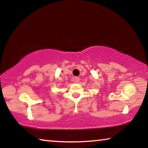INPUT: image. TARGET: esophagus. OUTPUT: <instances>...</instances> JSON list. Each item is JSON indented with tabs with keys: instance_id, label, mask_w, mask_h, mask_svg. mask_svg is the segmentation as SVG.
I'll use <instances>...</instances> for the list:
<instances>
[{
	"instance_id": "esophagus-1",
	"label": "esophagus",
	"mask_w": 148,
	"mask_h": 148,
	"mask_svg": "<svg viewBox=\"0 0 148 148\" xmlns=\"http://www.w3.org/2000/svg\"><path fill=\"white\" fill-rule=\"evenodd\" d=\"M74 83H79V77H74V81H73Z\"/></svg>"
}]
</instances>
